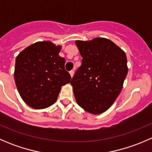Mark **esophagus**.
Returning <instances> with one entry per match:
<instances>
[{
	"label": "esophagus",
	"instance_id": "1",
	"mask_svg": "<svg viewBox=\"0 0 152 152\" xmlns=\"http://www.w3.org/2000/svg\"><path fill=\"white\" fill-rule=\"evenodd\" d=\"M69 73H70V76H71V78L73 77V73H74V71H73V70H70V71L69 72Z\"/></svg>",
	"mask_w": 152,
	"mask_h": 152
}]
</instances>
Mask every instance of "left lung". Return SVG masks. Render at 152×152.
Masks as SVG:
<instances>
[{"mask_svg": "<svg viewBox=\"0 0 152 152\" xmlns=\"http://www.w3.org/2000/svg\"><path fill=\"white\" fill-rule=\"evenodd\" d=\"M82 65L70 81L77 104L94 115L108 110L120 94L128 73L125 52L111 40H76Z\"/></svg>", "mask_w": 152, "mask_h": 152, "instance_id": "1", "label": "left lung"}]
</instances>
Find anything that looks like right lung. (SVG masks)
I'll return each instance as SVG.
<instances>
[{
  "label": "right lung",
  "instance_id": "obj_1",
  "mask_svg": "<svg viewBox=\"0 0 152 152\" xmlns=\"http://www.w3.org/2000/svg\"><path fill=\"white\" fill-rule=\"evenodd\" d=\"M60 45L50 41L26 48L15 61L14 77L23 100L31 107L45 109L56 102L62 86L70 82Z\"/></svg>",
  "mask_w": 152,
  "mask_h": 152
}]
</instances>
